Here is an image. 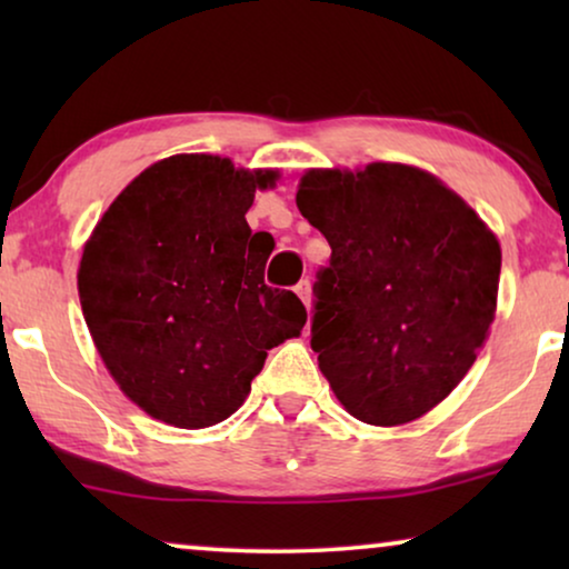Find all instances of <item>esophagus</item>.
<instances>
[{
    "label": "esophagus",
    "mask_w": 569,
    "mask_h": 569,
    "mask_svg": "<svg viewBox=\"0 0 569 569\" xmlns=\"http://www.w3.org/2000/svg\"><path fill=\"white\" fill-rule=\"evenodd\" d=\"M295 292H298V298L306 302V308H310V298H313V290H310V279H300V282L295 284Z\"/></svg>",
    "instance_id": "esophagus-1"
}]
</instances>
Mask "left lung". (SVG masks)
<instances>
[{"label": "left lung", "mask_w": 569, "mask_h": 569, "mask_svg": "<svg viewBox=\"0 0 569 569\" xmlns=\"http://www.w3.org/2000/svg\"><path fill=\"white\" fill-rule=\"evenodd\" d=\"M302 217L331 246L310 347L349 415L393 427L440 403L477 360L497 308L500 243L425 170H310Z\"/></svg>", "instance_id": "obj_1"}]
</instances>
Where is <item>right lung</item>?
<instances>
[{"mask_svg":"<svg viewBox=\"0 0 569 569\" xmlns=\"http://www.w3.org/2000/svg\"><path fill=\"white\" fill-rule=\"evenodd\" d=\"M274 170L176 154L139 173L84 246L80 302L106 368L137 407L199 430L228 419L306 306L263 284L246 212Z\"/></svg>","mask_w":569,"mask_h":569,"instance_id":"right-lung-1","label":"right lung"}]
</instances>
